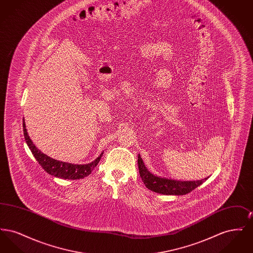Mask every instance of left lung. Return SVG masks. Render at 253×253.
<instances>
[{
    "mask_svg": "<svg viewBox=\"0 0 253 253\" xmlns=\"http://www.w3.org/2000/svg\"><path fill=\"white\" fill-rule=\"evenodd\" d=\"M137 163L139 169V174L145 186L155 193L167 195H183L191 193L193 190L197 188L206 180V178L197 181H176L161 178L157 175H154L147 169L139 155L137 158Z\"/></svg>",
    "mask_w": 253,
    "mask_h": 253,
    "instance_id": "1",
    "label": "left lung"
}]
</instances>
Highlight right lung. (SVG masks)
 <instances>
[{"mask_svg": "<svg viewBox=\"0 0 253 253\" xmlns=\"http://www.w3.org/2000/svg\"><path fill=\"white\" fill-rule=\"evenodd\" d=\"M23 127H24V138H25L26 144L28 145L29 149L31 150L37 161L46 172H48L49 174L54 175L56 177L62 178V179H73V180L84 178L92 172V170L96 168L97 163L99 162L101 156H102V154H101L95 161H93L89 164H85V165H77V164L56 160L54 158H51L48 156H46L45 154H42L36 146L33 144L28 133L26 132L24 120L23 122Z\"/></svg>", "mask_w": 253, "mask_h": 253, "instance_id": "right-lung-1", "label": "right lung"}]
</instances>
